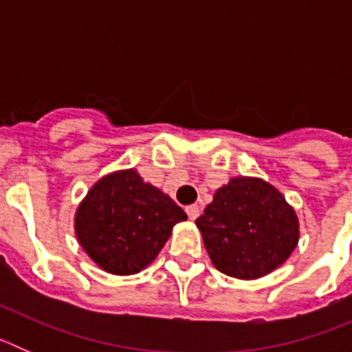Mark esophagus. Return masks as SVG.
Returning <instances> with one entry per match:
<instances>
[{
    "instance_id": "esophagus-1",
    "label": "esophagus",
    "mask_w": 352,
    "mask_h": 352,
    "mask_svg": "<svg viewBox=\"0 0 352 352\" xmlns=\"http://www.w3.org/2000/svg\"><path fill=\"white\" fill-rule=\"evenodd\" d=\"M185 211H186V214H188V219H190V220H195L199 217V213H201V210H199L197 204H190V206H186Z\"/></svg>"
}]
</instances>
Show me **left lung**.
Masks as SVG:
<instances>
[{
	"instance_id": "8db88e82",
	"label": "left lung",
	"mask_w": 352,
	"mask_h": 352,
	"mask_svg": "<svg viewBox=\"0 0 352 352\" xmlns=\"http://www.w3.org/2000/svg\"><path fill=\"white\" fill-rule=\"evenodd\" d=\"M213 266L256 280L285 263L300 239L296 211L261 178L236 176L214 192L195 220Z\"/></svg>"
}]
</instances>
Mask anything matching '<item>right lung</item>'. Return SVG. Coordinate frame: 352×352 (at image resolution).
I'll return each mask as SVG.
<instances>
[{"label":"right lung","instance_id":"1","mask_svg":"<svg viewBox=\"0 0 352 352\" xmlns=\"http://www.w3.org/2000/svg\"><path fill=\"white\" fill-rule=\"evenodd\" d=\"M186 213L135 169L105 174L80 201L74 229L89 259L111 275H133L157 259Z\"/></svg>","mask_w":352,"mask_h":352}]
</instances>
